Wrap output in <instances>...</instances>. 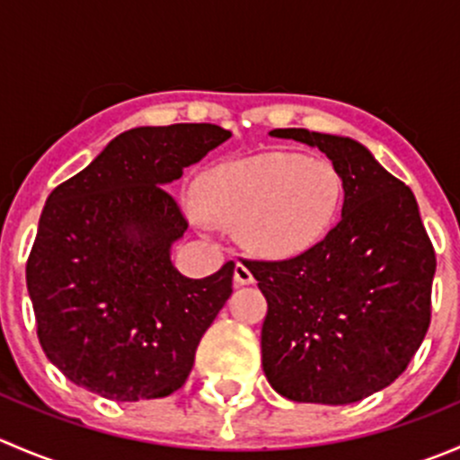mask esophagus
Returning <instances> with one entry per match:
<instances>
[{"label":"esophagus","instance_id":"esophagus-1","mask_svg":"<svg viewBox=\"0 0 460 460\" xmlns=\"http://www.w3.org/2000/svg\"><path fill=\"white\" fill-rule=\"evenodd\" d=\"M234 280H235V285H252L253 282L252 269H249L247 264L238 262L234 269Z\"/></svg>","mask_w":460,"mask_h":460}]
</instances>
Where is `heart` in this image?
I'll return each instance as SVG.
<instances>
[{
    "mask_svg": "<svg viewBox=\"0 0 460 460\" xmlns=\"http://www.w3.org/2000/svg\"><path fill=\"white\" fill-rule=\"evenodd\" d=\"M342 193L345 182L332 162L289 153L222 162L198 187L208 216L240 225L244 244L271 258L316 244L336 220Z\"/></svg>",
    "mask_w": 460,
    "mask_h": 460,
    "instance_id": "b5f03b06",
    "label": "heart"
}]
</instances>
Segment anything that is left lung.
Wrapping results in <instances>:
<instances>
[{"label": "left lung", "instance_id": "8db88e82", "mask_svg": "<svg viewBox=\"0 0 460 460\" xmlns=\"http://www.w3.org/2000/svg\"><path fill=\"white\" fill-rule=\"evenodd\" d=\"M316 146L345 182L342 216L307 252L244 260L267 298L262 369L280 396L347 405L407 369L431 320L436 253L414 193L363 144L276 128Z\"/></svg>", "mask_w": 460, "mask_h": 460}]
</instances>
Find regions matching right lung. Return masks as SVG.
Instances as JSON below:
<instances>
[{
  "label": "right lung",
  "mask_w": 460,
  "mask_h": 460,
  "mask_svg": "<svg viewBox=\"0 0 460 460\" xmlns=\"http://www.w3.org/2000/svg\"><path fill=\"white\" fill-rule=\"evenodd\" d=\"M229 137L216 124L131 128L53 189L26 285L41 349L71 383L124 402L187 383L235 264L200 280L173 267L189 222L164 187Z\"/></svg>",
  "instance_id": "1"
}]
</instances>
